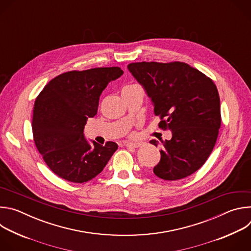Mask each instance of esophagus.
<instances>
[{
	"mask_svg": "<svg viewBox=\"0 0 251 251\" xmlns=\"http://www.w3.org/2000/svg\"><path fill=\"white\" fill-rule=\"evenodd\" d=\"M125 146L129 148H139L142 146V143L140 142H126Z\"/></svg>",
	"mask_w": 251,
	"mask_h": 251,
	"instance_id": "obj_1",
	"label": "esophagus"
}]
</instances>
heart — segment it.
<instances>
[{"instance_id":"heart-1","label":"heart","mask_w":251,"mask_h":251,"mask_svg":"<svg viewBox=\"0 0 251 251\" xmlns=\"http://www.w3.org/2000/svg\"><path fill=\"white\" fill-rule=\"evenodd\" d=\"M136 86H139V85H137V84H129V85H126L125 87H123V89H125V88H132V87H136Z\"/></svg>"}]
</instances>
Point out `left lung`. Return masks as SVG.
<instances>
[{"label":"left lung","mask_w":251,"mask_h":251,"mask_svg":"<svg viewBox=\"0 0 251 251\" xmlns=\"http://www.w3.org/2000/svg\"><path fill=\"white\" fill-rule=\"evenodd\" d=\"M128 69L151 98L161 118L159 128L172 131L154 174L166 181L191 176L205 163L219 136L222 116L216 84L181 61L133 62ZM150 143L158 145L156 140Z\"/></svg>","instance_id":"8db88e82"}]
</instances>
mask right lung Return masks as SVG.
Here are the masks:
<instances>
[{"label": "right lung", "mask_w": 251, "mask_h": 251, "mask_svg": "<svg viewBox=\"0 0 251 251\" xmlns=\"http://www.w3.org/2000/svg\"><path fill=\"white\" fill-rule=\"evenodd\" d=\"M123 75L118 66L71 70L51 79L33 105L32 134L49 168L71 183H85L102 172L114 152L115 142L90 145L83 129L96 115L99 97L110 81Z\"/></svg>", "instance_id": "right-lung-1"}]
</instances>
